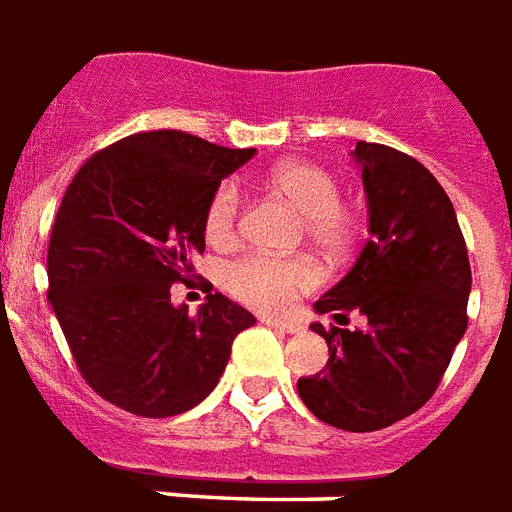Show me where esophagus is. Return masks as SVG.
<instances>
[{"instance_id":"1","label":"esophagus","mask_w":512,"mask_h":512,"mask_svg":"<svg viewBox=\"0 0 512 512\" xmlns=\"http://www.w3.org/2000/svg\"><path fill=\"white\" fill-rule=\"evenodd\" d=\"M263 323H266L268 328H276V331H282V333L301 331V325L298 323H293V320H279V317H268V320H263Z\"/></svg>"}]
</instances>
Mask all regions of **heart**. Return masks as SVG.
I'll return each instance as SVG.
<instances>
[{"instance_id": "obj_1", "label": "heart", "mask_w": 512, "mask_h": 512, "mask_svg": "<svg viewBox=\"0 0 512 512\" xmlns=\"http://www.w3.org/2000/svg\"><path fill=\"white\" fill-rule=\"evenodd\" d=\"M271 187L306 217V233L314 244L339 249L350 241L352 225L344 214L342 192L331 173L312 162H285L271 173ZM244 192L238 181H222L208 200L203 227L211 244L225 246L236 238ZM317 271L301 257L246 255L222 268V285L233 298L263 312H282L298 295L317 285Z\"/></svg>"}]
</instances>
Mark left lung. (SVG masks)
Returning a JSON list of instances; mask_svg holds the SVG:
<instances>
[{
    "label": "left lung",
    "mask_w": 512,
    "mask_h": 512,
    "mask_svg": "<svg viewBox=\"0 0 512 512\" xmlns=\"http://www.w3.org/2000/svg\"><path fill=\"white\" fill-rule=\"evenodd\" d=\"M352 160L369 203V241L314 312H333L336 323L361 312L366 328L312 323L328 342V363L298 380V396L328 426L377 431L437 391L467 331L472 271L453 203L429 170L366 140L355 143Z\"/></svg>",
    "instance_id": "1"
}]
</instances>
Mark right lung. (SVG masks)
<instances>
[{
  "label": "right lung",
  "mask_w": 512,
  "mask_h": 512,
  "mask_svg": "<svg viewBox=\"0 0 512 512\" xmlns=\"http://www.w3.org/2000/svg\"><path fill=\"white\" fill-rule=\"evenodd\" d=\"M255 149L179 130L138 132L94 154L67 187L48 244V301L83 380L121 410L170 418L217 388L255 317L214 293L170 301L206 249V206Z\"/></svg>",
  "instance_id": "1"
}]
</instances>
